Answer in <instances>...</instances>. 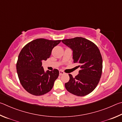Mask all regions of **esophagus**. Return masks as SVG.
Instances as JSON below:
<instances>
[{
  "label": "esophagus",
  "instance_id": "34e87169",
  "mask_svg": "<svg viewBox=\"0 0 122 122\" xmlns=\"http://www.w3.org/2000/svg\"><path fill=\"white\" fill-rule=\"evenodd\" d=\"M59 72V76H61L64 74V72L63 71H61V70H60Z\"/></svg>",
  "mask_w": 122,
  "mask_h": 122
}]
</instances>
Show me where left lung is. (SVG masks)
I'll use <instances>...</instances> for the list:
<instances>
[{
    "instance_id": "obj_1",
    "label": "left lung",
    "mask_w": 122,
    "mask_h": 122,
    "mask_svg": "<svg viewBox=\"0 0 122 122\" xmlns=\"http://www.w3.org/2000/svg\"><path fill=\"white\" fill-rule=\"evenodd\" d=\"M73 51L74 63L80 67L79 74L73 78L69 74L70 80L65 83L66 90L78 97H83L97 87L102 72V58L98 47L86 38L76 37L61 40Z\"/></svg>"
}]
</instances>
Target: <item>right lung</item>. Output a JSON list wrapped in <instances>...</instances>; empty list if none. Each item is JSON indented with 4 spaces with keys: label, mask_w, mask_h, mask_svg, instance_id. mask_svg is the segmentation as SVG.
Here are the masks:
<instances>
[{
    "label": "right lung",
    "mask_w": 122,
    "mask_h": 122,
    "mask_svg": "<svg viewBox=\"0 0 122 122\" xmlns=\"http://www.w3.org/2000/svg\"><path fill=\"white\" fill-rule=\"evenodd\" d=\"M61 41L37 38L21 50L16 63L17 73L21 85L29 93L40 96L52 89L59 71L54 69L45 72L42 61L50 57L52 49Z\"/></svg>",
    "instance_id": "obj_1"
}]
</instances>
